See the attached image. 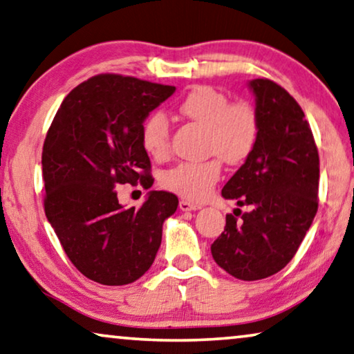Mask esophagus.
Returning <instances> with one entry per match:
<instances>
[{
	"mask_svg": "<svg viewBox=\"0 0 354 354\" xmlns=\"http://www.w3.org/2000/svg\"><path fill=\"white\" fill-rule=\"evenodd\" d=\"M179 208H181V211H197L202 207H200V205H197V203L187 202V200H181V202H179Z\"/></svg>",
	"mask_w": 354,
	"mask_h": 354,
	"instance_id": "1",
	"label": "esophagus"
}]
</instances>
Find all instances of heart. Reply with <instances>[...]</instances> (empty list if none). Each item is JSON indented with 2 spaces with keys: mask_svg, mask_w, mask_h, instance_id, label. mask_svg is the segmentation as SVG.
I'll return each instance as SVG.
<instances>
[{
  "mask_svg": "<svg viewBox=\"0 0 354 354\" xmlns=\"http://www.w3.org/2000/svg\"><path fill=\"white\" fill-rule=\"evenodd\" d=\"M178 113L205 129L203 146L208 154L218 156L229 165L248 159L257 143L259 119L246 102H232L213 87L192 88L178 104ZM141 145L154 159H165L170 151V122L156 111L141 127ZM216 157L202 162H179L162 176L170 191L194 202L207 198L221 178V162Z\"/></svg>",
  "mask_w": 354,
  "mask_h": 354,
  "instance_id": "b5f03b06",
  "label": "heart"
}]
</instances>
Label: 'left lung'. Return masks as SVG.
I'll use <instances>...</instances> for the list:
<instances>
[{"mask_svg":"<svg viewBox=\"0 0 354 354\" xmlns=\"http://www.w3.org/2000/svg\"><path fill=\"white\" fill-rule=\"evenodd\" d=\"M259 119L257 143L223 189L241 213L225 216L211 254L229 275L256 281L288 266L318 211L319 156L302 108L268 79L248 82Z\"/></svg>","mask_w":354,"mask_h":354,"instance_id":"left-lung-1","label":"left lung"}]
</instances>
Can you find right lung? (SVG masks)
<instances>
[{
    "mask_svg": "<svg viewBox=\"0 0 354 354\" xmlns=\"http://www.w3.org/2000/svg\"><path fill=\"white\" fill-rule=\"evenodd\" d=\"M175 91L129 76H93L66 95L47 131V221L73 266L92 281L133 283L156 259L162 225L176 211L178 197L151 191L141 208H127L115 186H152L141 127Z\"/></svg>",
    "mask_w": 354,
    "mask_h": 354,
    "instance_id": "right-lung-1",
    "label": "right lung"
}]
</instances>
